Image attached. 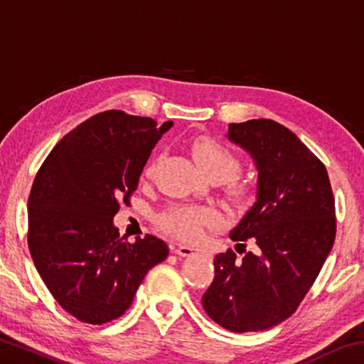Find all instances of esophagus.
<instances>
[{"instance_id": "34e87169", "label": "esophagus", "mask_w": 364, "mask_h": 364, "mask_svg": "<svg viewBox=\"0 0 364 364\" xmlns=\"http://www.w3.org/2000/svg\"><path fill=\"white\" fill-rule=\"evenodd\" d=\"M202 252H204V250L199 249V247H194V245H188V244H181L175 249V254L180 255V257L197 255V254H202Z\"/></svg>"}]
</instances>
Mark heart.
Returning <instances> with one entry per match:
<instances>
[{
    "instance_id": "heart-1",
    "label": "heart",
    "mask_w": 364,
    "mask_h": 364,
    "mask_svg": "<svg viewBox=\"0 0 364 364\" xmlns=\"http://www.w3.org/2000/svg\"><path fill=\"white\" fill-rule=\"evenodd\" d=\"M194 159L210 180H218L220 183L231 180L241 170V160L236 154L212 139L200 141L194 146ZM228 193L232 199H241L245 189L241 184L232 183ZM218 223V213L204 207L171 205L159 217V225L162 230L184 241H196L202 236L205 228H213Z\"/></svg>"
}]
</instances>
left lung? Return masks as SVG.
Listing matches in <instances>:
<instances>
[{
  "mask_svg": "<svg viewBox=\"0 0 364 364\" xmlns=\"http://www.w3.org/2000/svg\"><path fill=\"white\" fill-rule=\"evenodd\" d=\"M226 138L254 160L257 200L230 231L242 258L215 255L202 305L228 331H263L297 310L321 271L336 239L334 196L321 160L278 122L230 123Z\"/></svg>",
  "mask_w": 364,
  "mask_h": 364,
  "instance_id": "obj_1",
  "label": "left lung"
}]
</instances>
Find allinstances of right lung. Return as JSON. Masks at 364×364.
I'll return each instance as SVG.
<instances>
[{
  "instance_id": "obj_1",
  "label": "right lung",
  "mask_w": 364,
  "mask_h": 364,
  "mask_svg": "<svg viewBox=\"0 0 364 364\" xmlns=\"http://www.w3.org/2000/svg\"><path fill=\"white\" fill-rule=\"evenodd\" d=\"M173 127L107 110L67 133L49 152L28 197V249L53 297L83 323L104 324L130 308L168 247L147 234L123 241L114 217L130 204L157 141Z\"/></svg>"
}]
</instances>
